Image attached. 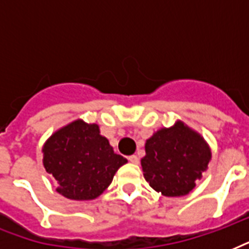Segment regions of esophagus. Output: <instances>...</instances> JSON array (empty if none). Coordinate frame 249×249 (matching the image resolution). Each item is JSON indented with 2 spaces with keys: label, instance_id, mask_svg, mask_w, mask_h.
<instances>
[{
  "label": "esophagus",
  "instance_id": "esophagus-1",
  "mask_svg": "<svg viewBox=\"0 0 249 249\" xmlns=\"http://www.w3.org/2000/svg\"><path fill=\"white\" fill-rule=\"evenodd\" d=\"M128 159H129V161H130V163H133V164L140 163V159H138V156H137V155H130Z\"/></svg>",
  "mask_w": 249,
  "mask_h": 249
}]
</instances>
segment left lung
I'll use <instances>...</instances> for the list:
<instances>
[{
    "mask_svg": "<svg viewBox=\"0 0 249 249\" xmlns=\"http://www.w3.org/2000/svg\"><path fill=\"white\" fill-rule=\"evenodd\" d=\"M144 150L141 160L144 178L164 196H183L193 191L212 156L204 138L182 121L154 133Z\"/></svg>",
    "mask_w": 249,
    "mask_h": 249,
    "instance_id": "obj_1",
    "label": "left lung"
}]
</instances>
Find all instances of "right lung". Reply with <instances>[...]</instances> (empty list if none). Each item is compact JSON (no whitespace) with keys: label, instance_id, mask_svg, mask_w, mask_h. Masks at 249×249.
I'll return each mask as SVG.
<instances>
[{"label":"right lung","instance_id":"obj_1","mask_svg":"<svg viewBox=\"0 0 249 249\" xmlns=\"http://www.w3.org/2000/svg\"><path fill=\"white\" fill-rule=\"evenodd\" d=\"M99 133L97 124L75 120L45 142V169L58 182L56 191L67 199H95L108 187L117 169L128 163Z\"/></svg>","mask_w":249,"mask_h":249}]
</instances>
